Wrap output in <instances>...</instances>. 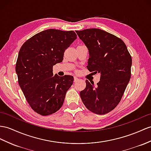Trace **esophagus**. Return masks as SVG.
I'll return each mask as SVG.
<instances>
[{
  "label": "esophagus",
  "instance_id": "esophagus-1",
  "mask_svg": "<svg viewBox=\"0 0 151 151\" xmlns=\"http://www.w3.org/2000/svg\"><path fill=\"white\" fill-rule=\"evenodd\" d=\"M78 78H76V77H74V79H73V82L74 83H76V82H77L78 81Z\"/></svg>",
  "mask_w": 151,
  "mask_h": 151
}]
</instances>
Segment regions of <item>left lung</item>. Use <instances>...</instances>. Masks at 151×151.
Listing matches in <instances>:
<instances>
[{
	"mask_svg": "<svg viewBox=\"0 0 151 151\" xmlns=\"http://www.w3.org/2000/svg\"><path fill=\"white\" fill-rule=\"evenodd\" d=\"M76 32L89 52L87 68L101 74L96 86L86 81L81 98L90 111L104 115L115 108L123 96L131 78V56L122 40L102 29Z\"/></svg>",
	"mask_w": 151,
	"mask_h": 151,
	"instance_id": "1",
	"label": "left lung"
}]
</instances>
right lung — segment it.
<instances>
[{"label": "right lung", "instance_id": "add662e5", "mask_svg": "<svg viewBox=\"0 0 151 151\" xmlns=\"http://www.w3.org/2000/svg\"><path fill=\"white\" fill-rule=\"evenodd\" d=\"M77 38L73 31L50 29L34 35L21 47L16 64L18 84L31 108L43 116L63 104L73 77L53 75V66L62 62L65 50Z\"/></svg>", "mask_w": 151, "mask_h": 151}]
</instances>
